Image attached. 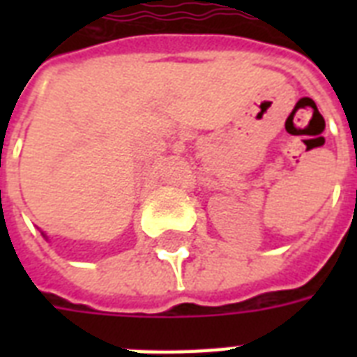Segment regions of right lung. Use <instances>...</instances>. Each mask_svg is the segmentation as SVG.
<instances>
[{"instance_id": "obj_1", "label": "right lung", "mask_w": 357, "mask_h": 357, "mask_svg": "<svg viewBox=\"0 0 357 357\" xmlns=\"http://www.w3.org/2000/svg\"><path fill=\"white\" fill-rule=\"evenodd\" d=\"M42 237H44V238H47V235H46V234H44V231H42Z\"/></svg>"}]
</instances>
